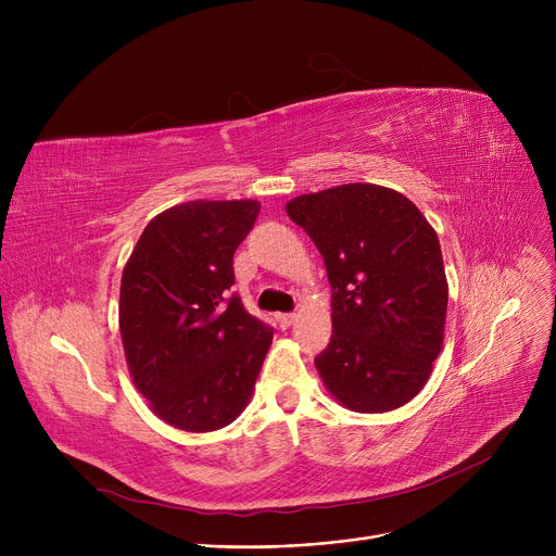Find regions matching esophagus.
<instances>
[{
    "mask_svg": "<svg viewBox=\"0 0 556 556\" xmlns=\"http://www.w3.org/2000/svg\"><path fill=\"white\" fill-rule=\"evenodd\" d=\"M295 317H298L295 313H277V315H275L277 325H279L281 329H288L290 325H293V323H295Z\"/></svg>",
    "mask_w": 556,
    "mask_h": 556,
    "instance_id": "esophagus-1",
    "label": "esophagus"
}]
</instances>
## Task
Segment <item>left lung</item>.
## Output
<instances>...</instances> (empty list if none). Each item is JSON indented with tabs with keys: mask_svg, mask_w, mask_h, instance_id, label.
<instances>
[{
	"mask_svg": "<svg viewBox=\"0 0 556 556\" xmlns=\"http://www.w3.org/2000/svg\"><path fill=\"white\" fill-rule=\"evenodd\" d=\"M288 216L306 233L331 283L333 333L315 367L354 413L415 399L442 352L448 283L440 239L403 193L356 182L298 195Z\"/></svg>",
	"mask_w": 556,
	"mask_h": 556,
	"instance_id": "1",
	"label": "left lung"
}]
</instances>
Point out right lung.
Segmentation results:
<instances>
[{
    "label": "right lung",
    "instance_id": "right-lung-1",
    "mask_svg": "<svg viewBox=\"0 0 556 556\" xmlns=\"http://www.w3.org/2000/svg\"><path fill=\"white\" fill-rule=\"evenodd\" d=\"M256 200H193L155 216L126 263L119 329L128 369L153 413L189 432L218 430L252 396L273 329L233 283V252Z\"/></svg>",
    "mask_w": 556,
    "mask_h": 556
}]
</instances>
